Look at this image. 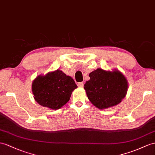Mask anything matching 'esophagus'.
Instances as JSON below:
<instances>
[{
	"instance_id": "obj_1",
	"label": "esophagus",
	"mask_w": 155,
	"mask_h": 155,
	"mask_svg": "<svg viewBox=\"0 0 155 155\" xmlns=\"http://www.w3.org/2000/svg\"><path fill=\"white\" fill-rule=\"evenodd\" d=\"M78 85V87H84V83H83V82H80V83H79Z\"/></svg>"
}]
</instances>
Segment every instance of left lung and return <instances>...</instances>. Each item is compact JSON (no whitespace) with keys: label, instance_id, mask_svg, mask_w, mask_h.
<instances>
[{"label":"left lung","instance_id":"obj_1","mask_svg":"<svg viewBox=\"0 0 155 155\" xmlns=\"http://www.w3.org/2000/svg\"><path fill=\"white\" fill-rule=\"evenodd\" d=\"M89 77L84 89L91 103L99 109L114 107L126 97L128 82L118 70L107 71L97 68L89 74Z\"/></svg>","mask_w":155,"mask_h":155}]
</instances>
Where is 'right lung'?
I'll use <instances>...</instances> for the list:
<instances>
[{
  "label": "right lung",
  "mask_w": 155,
  "mask_h": 155,
  "mask_svg": "<svg viewBox=\"0 0 155 155\" xmlns=\"http://www.w3.org/2000/svg\"><path fill=\"white\" fill-rule=\"evenodd\" d=\"M77 87L72 78L56 70L36 77L31 89L34 99L41 106L57 110L69 101Z\"/></svg>",
  "instance_id": "right-lung-1"
}]
</instances>
